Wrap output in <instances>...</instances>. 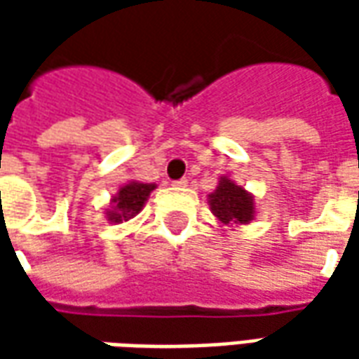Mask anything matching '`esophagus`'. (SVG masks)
Here are the masks:
<instances>
[{
    "instance_id": "esophagus-1",
    "label": "esophagus",
    "mask_w": 359,
    "mask_h": 359,
    "mask_svg": "<svg viewBox=\"0 0 359 359\" xmlns=\"http://www.w3.org/2000/svg\"><path fill=\"white\" fill-rule=\"evenodd\" d=\"M188 184V179H179V180H172V187H177V188H182V187H187Z\"/></svg>"
}]
</instances>
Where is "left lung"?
Segmentation results:
<instances>
[{
	"label": "left lung",
	"mask_w": 359,
	"mask_h": 359,
	"mask_svg": "<svg viewBox=\"0 0 359 359\" xmlns=\"http://www.w3.org/2000/svg\"><path fill=\"white\" fill-rule=\"evenodd\" d=\"M210 205L223 223H248L254 217L252 196L229 179H221L217 190L210 196Z\"/></svg>",
	"instance_id": "1"
}]
</instances>
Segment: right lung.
<instances>
[{"label": "right lung", "instance_id": "1", "mask_svg": "<svg viewBox=\"0 0 359 359\" xmlns=\"http://www.w3.org/2000/svg\"><path fill=\"white\" fill-rule=\"evenodd\" d=\"M154 184H142V182H133L126 184L118 190V196L113 200L115 202V210L109 213V221H123V219H130L134 213L142 210L144 202L148 200L149 192L154 190Z\"/></svg>", "mask_w": 359, "mask_h": 359}]
</instances>
